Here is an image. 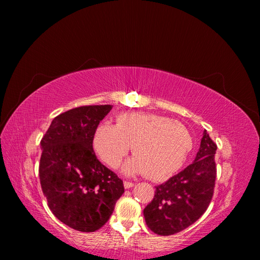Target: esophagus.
Returning <instances> with one entry per match:
<instances>
[{
	"instance_id": "obj_1",
	"label": "esophagus",
	"mask_w": 260,
	"mask_h": 260,
	"mask_svg": "<svg viewBox=\"0 0 260 260\" xmlns=\"http://www.w3.org/2000/svg\"><path fill=\"white\" fill-rule=\"evenodd\" d=\"M133 185H135V183L130 182V181H123V186L125 188H131Z\"/></svg>"
}]
</instances>
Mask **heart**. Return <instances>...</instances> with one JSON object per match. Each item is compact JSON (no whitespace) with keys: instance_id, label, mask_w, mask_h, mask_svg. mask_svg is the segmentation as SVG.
<instances>
[{"instance_id":"b5f03b06","label":"heart","mask_w":260,"mask_h":260,"mask_svg":"<svg viewBox=\"0 0 260 260\" xmlns=\"http://www.w3.org/2000/svg\"><path fill=\"white\" fill-rule=\"evenodd\" d=\"M96 153L112 168L119 166L130 146L136 156L127 161V174H145L164 181L182 166L193 146L190 131L183 123L146 113H123L116 124L103 122L94 133Z\"/></svg>"}]
</instances>
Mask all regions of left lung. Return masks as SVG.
Masks as SVG:
<instances>
[{"instance_id":"1","label":"left lung","mask_w":260,"mask_h":260,"mask_svg":"<svg viewBox=\"0 0 260 260\" xmlns=\"http://www.w3.org/2000/svg\"><path fill=\"white\" fill-rule=\"evenodd\" d=\"M217 145L205 130L194 161L166 182L155 186L153 201L144 208L147 226L158 235H171L193 224L214 195Z\"/></svg>"}]
</instances>
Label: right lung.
<instances>
[{
  "label": "right lung",
  "mask_w": 260,
  "mask_h": 260,
  "mask_svg": "<svg viewBox=\"0 0 260 260\" xmlns=\"http://www.w3.org/2000/svg\"><path fill=\"white\" fill-rule=\"evenodd\" d=\"M112 105L76 107L55 117L41 140L39 176L51 211L66 225L94 232L112 216L124 187L93 151L94 133Z\"/></svg>",
  "instance_id": "add662e5"
}]
</instances>
